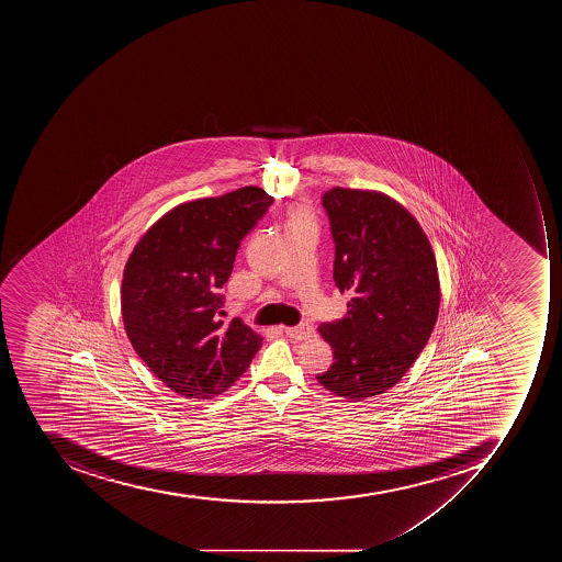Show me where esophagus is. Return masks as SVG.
Here are the masks:
<instances>
[{
	"instance_id": "1",
	"label": "esophagus",
	"mask_w": 562,
	"mask_h": 562,
	"mask_svg": "<svg viewBox=\"0 0 562 562\" xmlns=\"http://www.w3.org/2000/svg\"><path fill=\"white\" fill-rule=\"evenodd\" d=\"M284 334L293 339H310L314 336V328L311 327L310 323H301L296 327H284Z\"/></svg>"
}]
</instances>
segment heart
I'll return each instance as SVG.
<instances>
[{
    "label": "heart",
    "instance_id": "heart-1",
    "mask_svg": "<svg viewBox=\"0 0 562 562\" xmlns=\"http://www.w3.org/2000/svg\"><path fill=\"white\" fill-rule=\"evenodd\" d=\"M295 223H310V216H307L304 209H299V211H296Z\"/></svg>",
    "mask_w": 562,
    "mask_h": 562
}]
</instances>
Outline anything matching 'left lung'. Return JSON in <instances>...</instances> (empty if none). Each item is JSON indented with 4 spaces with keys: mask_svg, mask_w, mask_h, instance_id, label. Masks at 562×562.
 <instances>
[{
    "mask_svg": "<svg viewBox=\"0 0 562 562\" xmlns=\"http://www.w3.org/2000/svg\"><path fill=\"white\" fill-rule=\"evenodd\" d=\"M322 205L336 244L334 283L351 299L345 318L319 325L334 363L316 380L340 397H372L427 345L441 299L438 266L418 222L390 196L331 188Z\"/></svg>",
    "mask_w": 562,
    "mask_h": 562,
    "instance_id": "left-lung-1",
    "label": "left lung"
}]
</instances>
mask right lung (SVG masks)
Here are the masks:
<instances>
[{"label":"right lung","mask_w":562,"mask_h":562,"mask_svg":"<svg viewBox=\"0 0 562 562\" xmlns=\"http://www.w3.org/2000/svg\"><path fill=\"white\" fill-rule=\"evenodd\" d=\"M274 199L246 186L217 199L177 205L150 226L124 267L121 311L138 357L168 389L213 398L243 376L261 337L243 322H223L240 240Z\"/></svg>","instance_id":"add662e5"}]
</instances>
